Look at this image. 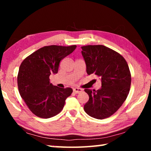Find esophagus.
<instances>
[{
	"label": "esophagus",
	"mask_w": 151,
	"mask_h": 151,
	"mask_svg": "<svg viewBox=\"0 0 151 151\" xmlns=\"http://www.w3.org/2000/svg\"><path fill=\"white\" fill-rule=\"evenodd\" d=\"M73 92L76 94H78L79 93L83 92V89H81L80 88H73Z\"/></svg>",
	"instance_id": "esophagus-1"
}]
</instances>
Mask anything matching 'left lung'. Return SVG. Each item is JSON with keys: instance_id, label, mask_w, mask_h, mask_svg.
Segmentation results:
<instances>
[{"instance_id": "1", "label": "left lung", "mask_w": 151, "mask_h": 151, "mask_svg": "<svg viewBox=\"0 0 151 151\" xmlns=\"http://www.w3.org/2000/svg\"><path fill=\"white\" fill-rule=\"evenodd\" d=\"M81 49L86 73L99 76L102 85L97 91L85 89L89 100L84 109L93 118L106 119L122 106L129 94L131 83L129 66L121 55L105 46H84Z\"/></svg>"}]
</instances>
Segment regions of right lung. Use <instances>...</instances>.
<instances>
[{
  "label": "right lung",
  "instance_id": "1",
  "mask_svg": "<svg viewBox=\"0 0 151 151\" xmlns=\"http://www.w3.org/2000/svg\"><path fill=\"white\" fill-rule=\"evenodd\" d=\"M76 48L51 45L39 48L22 61L17 77L20 96L33 114L43 119L62 111L71 88H59L50 83L51 74L58 73L60 60Z\"/></svg>",
  "mask_w": 151,
  "mask_h": 151
}]
</instances>
